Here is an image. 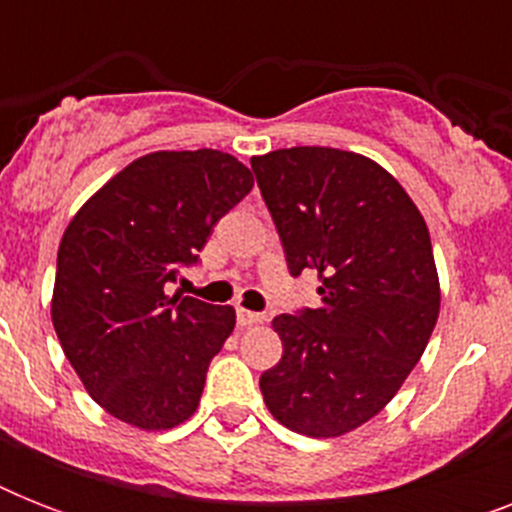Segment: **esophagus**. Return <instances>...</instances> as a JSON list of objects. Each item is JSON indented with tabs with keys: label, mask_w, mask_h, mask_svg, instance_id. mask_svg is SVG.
Listing matches in <instances>:
<instances>
[{
	"label": "esophagus",
	"mask_w": 512,
	"mask_h": 512,
	"mask_svg": "<svg viewBox=\"0 0 512 512\" xmlns=\"http://www.w3.org/2000/svg\"><path fill=\"white\" fill-rule=\"evenodd\" d=\"M236 319H239V327H255V324L263 321V313H252L247 311V308H239V311H236Z\"/></svg>",
	"instance_id": "obj_1"
}]
</instances>
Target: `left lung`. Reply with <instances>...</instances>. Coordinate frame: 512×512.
<instances>
[{"mask_svg": "<svg viewBox=\"0 0 512 512\" xmlns=\"http://www.w3.org/2000/svg\"><path fill=\"white\" fill-rule=\"evenodd\" d=\"M292 276L319 273V308L281 313L284 356L263 372L265 406L300 436L361 428L420 361L441 311L425 217L369 156L295 146L252 156Z\"/></svg>", "mask_w": 512, "mask_h": 512, "instance_id": "1", "label": "left lung"}]
</instances>
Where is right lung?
<instances>
[{"label": "right lung", "mask_w": 512, "mask_h": 512, "mask_svg": "<svg viewBox=\"0 0 512 512\" xmlns=\"http://www.w3.org/2000/svg\"><path fill=\"white\" fill-rule=\"evenodd\" d=\"M255 185L215 148L154 151L116 172L71 217L58 247L52 327L111 417L170 430L199 406L209 361L236 327L231 305L167 295L220 217Z\"/></svg>", "instance_id": "1"}]
</instances>
